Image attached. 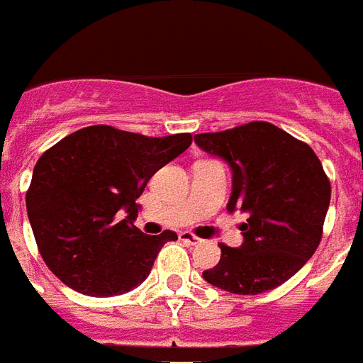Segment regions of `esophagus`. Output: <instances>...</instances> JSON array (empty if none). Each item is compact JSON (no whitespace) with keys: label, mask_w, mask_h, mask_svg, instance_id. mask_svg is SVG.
I'll list each match as a JSON object with an SVG mask.
<instances>
[{"label":"esophagus","mask_w":363,"mask_h":363,"mask_svg":"<svg viewBox=\"0 0 363 363\" xmlns=\"http://www.w3.org/2000/svg\"><path fill=\"white\" fill-rule=\"evenodd\" d=\"M181 240H182V242L190 243V245H198V243L203 242L201 238L194 236V234H190V232H182V234H181Z\"/></svg>","instance_id":"obj_1"}]
</instances>
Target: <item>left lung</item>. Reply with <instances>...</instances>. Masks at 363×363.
Wrapping results in <instances>:
<instances>
[{
  "mask_svg": "<svg viewBox=\"0 0 363 363\" xmlns=\"http://www.w3.org/2000/svg\"><path fill=\"white\" fill-rule=\"evenodd\" d=\"M196 145L232 169L228 211H242L243 243H220V261L203 272L211 286L259 295L297 274L320 245L331 184L311 146L268 121L201 133Z\"/></svg>",
  "mask_w": 363,
  "mask_h": 363,
  "instance_id": "left-lung-1",
  "label": "left lung"
}]
</instances>
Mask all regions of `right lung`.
Masks as SVG:
<instances>
[{
  "label": "right lung",
  "instance_id": "1",
  "mask_svg": "<svg viewBox=\"0 0 363 363\" xmlns=\"http://www.w3.org/2000/svg\"><path fill=\"white\" fill-rule=\"evenodd\" d=\"M192 145L190 133L145 137L110 125L83 127L43 152L26 192L40 255L74 291L110 297L150 274L165 230L146 236L133 225L137 198L157 169ZM123 208L125 219L117 213Z\"/></svg>",
  "mask_w": 363,
  "mask_h": 363
}]
</instances>
